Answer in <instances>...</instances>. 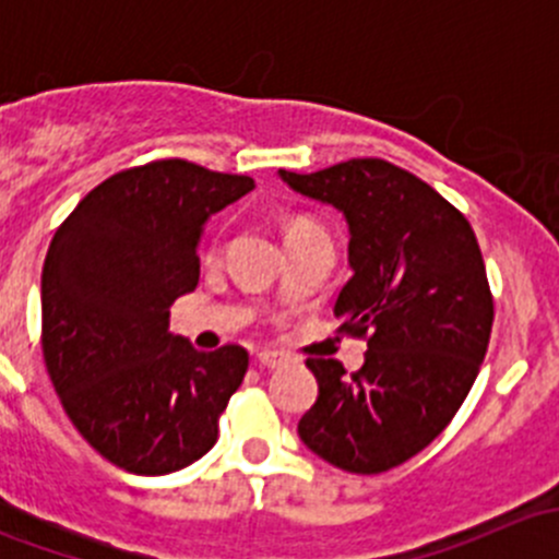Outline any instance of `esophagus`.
I'll return each mask as SVG.
<instances>
[{
  "instance_id": "obj_1",
  "label": "esophagus",
  "mask_w": 559,
  "mask_h": 559,
  "mask_svg": "<svg viewBox=\"0 0 559 559\" xmlns=\"http://www.w3.org/2000/svg\"><path fill=\"white\" fill-rule=\"evenodd\" d=\"M257 365H259V368L275 370V368H278V365H284V354H278V352H259L257 354Z\"/></svg>"
}]
</instances>
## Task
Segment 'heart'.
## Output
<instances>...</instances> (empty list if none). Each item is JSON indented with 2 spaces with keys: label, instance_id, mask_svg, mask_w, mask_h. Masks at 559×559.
<instances>
[{
  "label": "heart",
  "instance_id": "1",
  "mask_svg": "<svg viewBox=\"0 0 559 559\" xmlns=\"http://www.w3.org/2000/svg\"><path fill=\"white\" fill-rule=\"evenodd\" d=\"M308 227H319V224L308 222V218H297V222L289 227V233H300V229H308ZM222 251H224V238L222 235H213L211 246H207V257L216 259Z\"/></svg>",
  "mask_w": 559,
  "mask_h": 559
}]
</instances>
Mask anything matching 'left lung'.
Returning a JSON list of instances; mask_svg holds the SVG:
<instances>
[{"instance_id":"left-lung-1","label":"left lung","mask_w":559,"mask_h":559,"mask_svg":"<svg viewBox=\"0 0 559 559\" xmlns=\"http://www.w3.org/2000/svg\"><path fill=\"white\" fill-rule=\"evenodd\" d=\"M281 178L346 216L354 275L335 316L368 341L352 376L337 359H308L319 397L297 432L341 471L384 473L430 447L476 381L495 319L481 248L452 202L392 162Z\"/></svg>"}]
</instances>
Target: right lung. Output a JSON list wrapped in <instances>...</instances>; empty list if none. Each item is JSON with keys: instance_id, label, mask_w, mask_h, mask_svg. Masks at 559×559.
Masks as SVG:
<instances>
[{"instance_id": "obj_1", "label": "right lung", "mask_w": 559, "mask_h": 559, "mask_svg": "<svg viewBox=\"0 0 559 559\" xmlns=\"http://www.w3.org/2000/svg\"><path fill=\"white\" fill-rule=\"evenodd\" d=\"M253 178L186 159L129 167L61 222L43 264V359L67 416L112 465L165 476L211 452L248 352H197L170 306L200 281L207 216Z\"/></svg>"}]
</instances>
